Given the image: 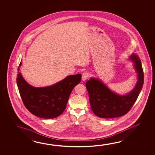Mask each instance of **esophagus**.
I'll return each mask as SVG.
<instances>
[{"label":"esophagus","instance_id":"1","mask_svg":"<svg viewBox=\"0 0 155 155\" xmlns=\"http://www.w3.org/2000/svg\"><path fill=\"white\" fill-rule=\"evenodd\" d=\"M89 74L87 72H84L82 74V77H81V80L83 81H86L87 78L89 77Z\"/></svg>","mask_w":155,"mask_h":155}]
</instances>
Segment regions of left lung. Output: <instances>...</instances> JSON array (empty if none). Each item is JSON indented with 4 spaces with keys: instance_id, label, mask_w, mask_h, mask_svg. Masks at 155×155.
Segmentation results:
<instances>
[{
    "instance_id": "obj_1",
    "label": "left lung",
    "mask_w": 155,
    "mask_h": 155,
    "mask_svg": "<svg viewBox=\"0 0 155 155\" xmlns=\"http://www.w3.org/2000/svg\"><path fill=\"white\" fill-rule=\"evenodd\" d=\"M138 76L137 83L129 93L119 95L112 91L98 79L91 78L86 83L90 105L97 116L102 118H112L127 114L131 109L142 89L144 73L140 57L132 53L129 58Z\"/></svg>"
}]
</instances>
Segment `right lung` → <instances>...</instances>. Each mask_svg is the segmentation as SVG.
Here are the masks:
<instances>
[{
	"mask_svg": "<svg viewBox=\"0 0 155 155\" xmlns=\"http://www.w3.org/2000/svg\"><path fill=\"white\" fill-rule=\"evenodd\" d=\"M18 68L17 84L23 103L32 114L51 119L58 117L64 111L71 92L81 81L79 74L66 77L51 86L36 87L28 84Z\"/></svg>",
	"mask_w": 155,
	"mask_h": 155,
	"instance_id": "obj_1",
	"label": "right lung"
}]
</instances>
